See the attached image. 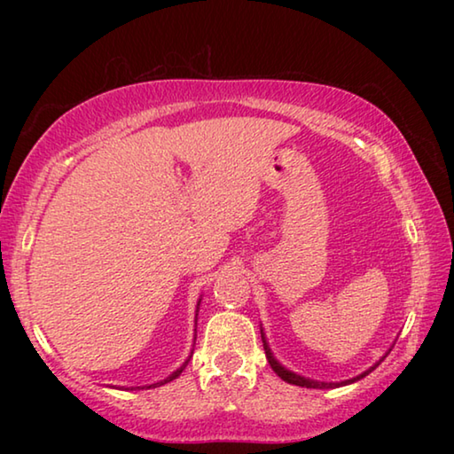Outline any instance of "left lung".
Here are the masks:
<instances>
[{"mask_svg": "<svg viewBox=\"0 0 454 454\" xmlns=\"http://www.w3.org/2000/svg\"><path fill=\"white\" fill-rule=\"evenodd\" d=\"M262 340H264V336H262ZM264 350H266V358H268V363H270L272 371H274L276 374H278L284 382H288V384H296V387H306V388H333V387H340V384L355 382V380H358V379H363V376H366V374L371 372V371H374V366H372L371 371H366L364 374H360V376H356V379L347 380V382H340V384H333V382H330V384H328V382H317V380L304 379V376H298V374H294V372H290V371H286V368H284V366H280L278 363H276V358L272 356L270 348H268L266 340H264Z\"/></svg>", "mask_w": 454, "mask_h": 454, "instance_id": "obj_1", "label": "left lung"}]
</instances>
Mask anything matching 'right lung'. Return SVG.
<instances>
[{"mask_svg": "<svg viewBox=\"0 0 454 454\" xmlns=\"http://www.w3.org/2000/svg\"><path fill=\"white\" fill-rule=\"evenodd\" d=\"M186 364H188V360H186V363H184L180 368H178V371H176V372H172L170 376H168V379H164V380H160V382H156V384H150V387L148 388H152V387H162V384H166V382H170V380H174L176 379V376H180L182 374V371H184V368H186Z\"/></svg>", "mask_w": 454, "mask_h": 454, "instance_id": "obj_1", "label": "right lung"}]
</instances>
